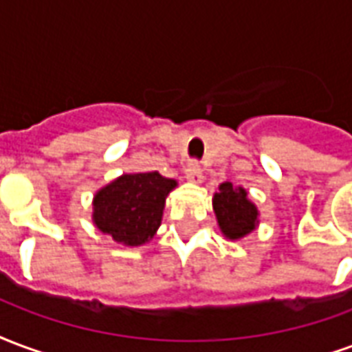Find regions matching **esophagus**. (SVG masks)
Masks as SVG:
<instances>
[{"instance_id":"esophagus-1","label":"esophagus","mask_w":352,"mask_h":352,"mask_svg":"<svg viewBox=\"0 0 352 352\" xmlns=\"http://www.w3.org/2000/svg\"><path fill=\"white\" fill-rule=\"evenodd\" d=\"M186 174H187V178L191 179V182H201L202 179L201 163H199V161H189L186 166Z\"/></svg>"}]
</instances>
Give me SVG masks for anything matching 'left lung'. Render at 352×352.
Returning <instances> with one entry per match:
<instances>
[{"instance_id": "8db88e82", "label": "left lung", "mask_w": 352, "mask_h": 352, "mask_svg": "<svg viewBox=\"0 0 352 352\" xmlns=\"http://www.w3.org/2000/svg\"><path fill=\"white\" fill-rule=\"evenodd\" d=\"M214 210L223 234L230 240H238L255 229L257 225V208L248 201L245 189H234L230 182L219 186V193L214 195Z\"/></svg>"}]
</instances>
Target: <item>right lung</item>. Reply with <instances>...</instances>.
Wrapping results in <instances>:
<instances>
[{"instance_id": "obj_1", "label": "right lung", "mask_w": 352, "mask_h": 352, "mask_svg": "<svg viewBox=\"0 0 352 352\" xmlns=\"http://www.w3.org/2000/svg\"><path fill=\"white\" fill-rule=\"evenodd\" d=\"M176 182L159 173L123 174L95 195L97 229L125 245H140L161 225L166 195Z\"/></svg>"}]
</instances>
